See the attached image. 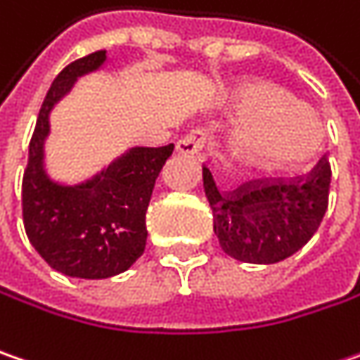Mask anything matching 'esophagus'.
Here are the masks:
<instances>
[{"mask_svg":"<svg viewBox=\"0 0 360 360\" xmlns=\"http://www.w3.org/2000/svg\"><path fill=\"white\" fill-rule=\"evenodd\" d=\"M207 146V131L202 129H192L186 134L178 143H176V152L184 153V155H194Z\"/></svg>","mask_w":360,"mask_h":360,"instance_id":"esophagus-1","label":"esophagus"}]
</instances>
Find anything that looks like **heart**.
Returning <instances> with one entry per match:
<instances>
[{
  "mask_svg": "<svg viewBox=\"0 0 360 360\" xmlns=\"http://www.w3.org/2000/svg\"><path fill=\"white\" fill-rule=\"evenodd\" d=\"M226 103L245 115L226 146L237 166L257 170L294 166L322 141V123L314 109L276 82H237L226 91Z\"/></svg>",
  "mask_w": 360,
  "mask_h": 360,
  "instance_id": "heart-1",
  "label": "heart"
}]
</instances>
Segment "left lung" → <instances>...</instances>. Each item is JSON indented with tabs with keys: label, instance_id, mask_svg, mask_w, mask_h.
Masks as SVG:
<instances>
[{
	"label": "left lung",
	"instance_id": "8db88e82",
	"mask_svg": "<svg viewBox=\"0 0 360 360\" xmlns=\"http://www.w3.org/2000/svg\"><path fill=\"white\" fill-rule=\"evenodd\" d=\"M330 162L320 158L306 178L249 182L235 192H219L202 168V186L212 208V229L226 255L269 265L288 259L314 237L328 208Z\"/></svg>",
	"mask_w": 360,
	"mask_h": 360
}]
</instances>
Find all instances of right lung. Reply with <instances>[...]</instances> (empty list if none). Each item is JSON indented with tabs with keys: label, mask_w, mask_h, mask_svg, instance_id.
<instances>
[{
	"label": "right lung",
	"mask_w": 360,
	"mask_h": 360,
	"mask_svg": "<svg viewBox=\"0 0 360 360\" xmlns=\"http://www.w3.org/2000/svg\"><path fill=\"white\" fill-rule=\"evenodd\" d=\"M105 60V50L93 52L68 64L54 79L36 121L22 182L27 239L52 269L70 278H111L141 257L153 184L174 152V143L131 148L79 184H63L48 176L44 143L50 113L75 82L99 70Z\"/></svg>",
	"instance_id": "right-lung-1"
}]
</instances>
